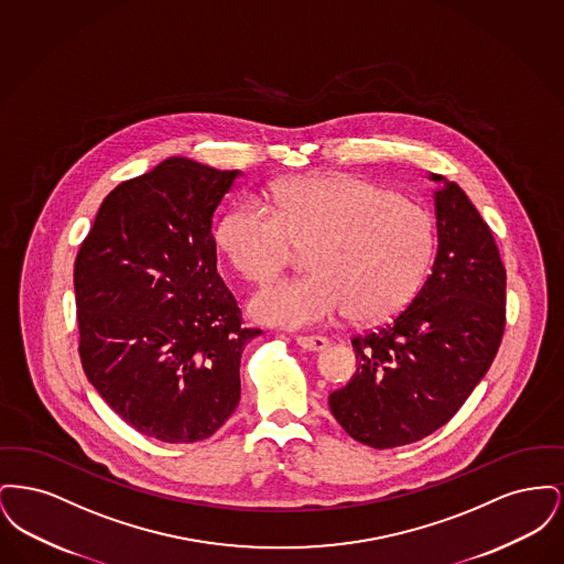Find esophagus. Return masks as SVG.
Masks as SVG:
<instances>
[{
    "mask_svg": "<svg viewBox=\"0 0 564 564\" xmlns=\"http://www.w3.org/2000/svg\"><path fill=\"white\" fill-rule=\"evenodd\" d=\"M295 343L306 350H323L329 345L325 336H297Z\"/></svg>",
    "mask_w": 564,
    "mask_h": 564,
    "instance_id": "1",
    "label": "esophagus"
}]
</instances>
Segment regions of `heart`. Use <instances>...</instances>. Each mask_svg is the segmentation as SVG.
Returning <instances> with one entry per match:
<instances>
[{"label": "heart", "instance_id": "heart-1", "mask_svg": "<svg viewBox=\"0 0 564 564\" xmlns=\"http://www.w3.org/2000/svg\"><path fill=\"white\" fill-rule=\"evenodd\" d=\"M272 213L256 200L232 205L215 241L232 269L264 283L311 247L313 274L272 283L251 297L258 322L313 327L349 311L382 322L416 295L433 256V221L423 205L352 175H319L270 192Z\"/></svg>", "mask_w": 564, "mask_h": 564}]
</instances>
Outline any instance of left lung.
Returning <instances> with one entry per match:
<instances>
[{"label": "left lung", "instance_id": "8db88e82", "mask_svg": "<svg viewBox=\"0 0 564 564\" xmlns=\"http://www.w3.org/2000/svg\"><path fill=\"white\" fill-rule=\"evenodd\" d=\"M437 253L414 300L355 336L357 372L329 395L352 440L395 448L446 425L488 372L506 327V267L465 189L430 173Z\"/></svg>", "mask_w": 564, "mask_h": 564}]
</instances>
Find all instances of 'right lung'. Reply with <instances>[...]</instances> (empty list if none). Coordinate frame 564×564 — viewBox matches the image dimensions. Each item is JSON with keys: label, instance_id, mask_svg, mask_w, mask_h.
Masks as SVG:
<instances>
[{"label": "right lung", "instance_id": "right-lung-1", "mask_svg": "<svg viewBox=\"0 0 564 564\" xmlns=\"http://www.w3.org/2000/svg\"><path fill=\"white\" fill-rule=\"evenodd\" d=\"M241 171L173 156L122 182L82 242L74 290L84 375L131 427L166 444L219 430L262 334L217 272L215 209Z\"/></svg>", "mask_w": 564, "mask_h": 564}]
</instances>
